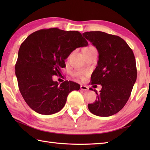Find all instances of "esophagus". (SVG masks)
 I'll use <instances>...</instances> for the list:
<instances>
[{
	"mask_svg": "<svg viewBox=\"0 0 150 150\" xmlns=\"http://www.w3.org/2000/svg\"><path fill=\"white\" fill-rule=\"evenodd\" d=\"M81 90H83V91H88V88L86 86L81 85Z\"/></svg>",
	"mask_w": 150,
	"mask_h": 150,
	"instance_id": "obj_1",
	"label": "esophagus"
}]
</instances>
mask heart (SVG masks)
<instances>
[{
	"instance_id": "1",
	"label": "heart",
	"mask_w": 150,
	"mask_h": 150,
	"mask_svg": "<svg viewBox=\"0 0 150 150\" xmlns=\"http://www.w3.org/2000/svg\"><path fill=\"white\" fill-rule=\"evenodd\" d=\"M88 48H95V47H88Z\"/></svg>"
}]
</instances>
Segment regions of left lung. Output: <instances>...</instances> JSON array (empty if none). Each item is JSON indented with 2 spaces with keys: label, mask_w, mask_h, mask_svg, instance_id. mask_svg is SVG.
I'll use <instances>...</instances> for the list:
<instances>
[{
  "label": "left lung",
  "mask_w": 150,
  "mask_h": 150,
  "mask_svg": "<svg viewBox=\"0 0 150 150\" xmlns=\"http://www.w3.org/2000/svg\"><path fill=\"white\" fill-rule=\"evenodd\" d=\"M82 35L96 47L99 54L91 82V85L100 84L102 89L99 93L94 90L97 99L88 104V109L97 116L113 115L125 106L136 81L134 54L119 36L99 31H87Z\"/></svg>",
  "instance_id": "8db88e82"
}]
</instances>
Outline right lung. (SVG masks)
Returning a JSON list of instances; mask_svg holds the SVG:
<instances>
[{"mask_svg": "<svg viewBox=\"0 0 150 150\" xmlns=\"http://www.w3.org/2000/svg\"><path fill=\"white\" fill-rule=\"evenodd\" d=\"M88 45L77 31L57 28L33 32L21 44L15 64L18 88L31 109L42 115H52L61 110L70 92L80 85L65 81L59 85L53 75L61 74L65 59L77 47Z\"/></svg>", "mask_w": 150, "mask_h": 150, "instance_id": "add662e5", "label": "right lung"}]
</instances>
